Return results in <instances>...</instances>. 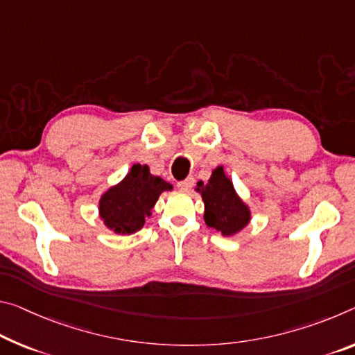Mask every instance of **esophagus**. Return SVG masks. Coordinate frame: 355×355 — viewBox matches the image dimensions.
I'll use <instances>...</instances> for the list:
<instances>
[{
    "instance_id": "1",
    "label": "esophagus",
    "mask_w": 355,
    "mask_h": 355,
    "mask_svg": "<svg viewBox=\"0 0 355 355\" xmlns=\"http://www.w3.org/2000/svg\"><path fill=\"white\" fill-rule=\"evenodd\" d=\"M177 187H178V189H182V191H191V188L194 187V178L188 177L187 180H183V182H178Z\"/></svg>"
}]
</instances>
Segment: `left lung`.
I'll return each instance as SVG.
<instances>
[{
  "instance_id": "8db88e82",
  "label": "left lung",
  "mask_w": 355,
  "mask_h": 355,
  "mask_svg": "<svg viewBox=\"0 0 355 355\" xmlns=\"http://www.w3.org/2000/svg\"><path fill=\"white\" fill-rule=\"evenodd\" d=\"M196 191H199L204 200V219L208 227L219 230L224 237H230L248 226L250 207L239 198L223 166H218L211 172L207 183L199 182Z\"/></svg>"
}]
</instances>
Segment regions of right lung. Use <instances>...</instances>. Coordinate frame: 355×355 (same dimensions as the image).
<instances>
[{
	"instance_id": "add662e5",
	"label": "right lung",
	"mask_w": 355,
	"mask_h": 355,
	"mask_svg": "<svg viewBox=\"0 0 355 355\" xmlns=\"http://www.w3.org/2000/svg\"><path fill=\"white\" fill-rule=\"evenodd\" d=\"M171 189V183L151 175L147 164H134L120 183L101 196L99 216L115 234H134L144 227L145 218L151 216L161 193Z\"/></svg>"
}]
</instances>
